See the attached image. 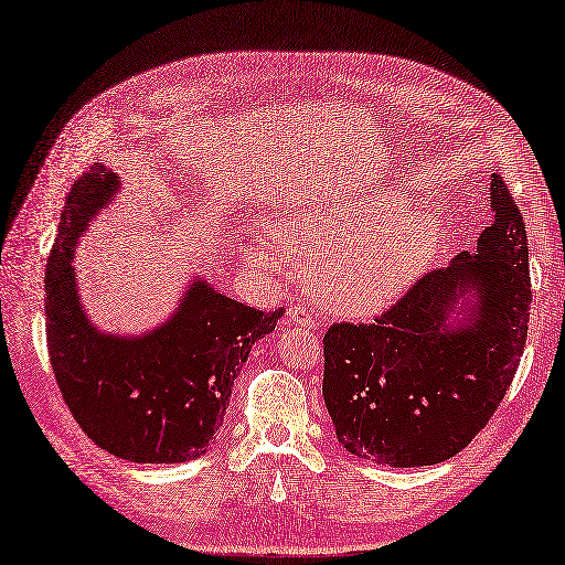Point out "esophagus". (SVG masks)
<instances>
[{"label": "esophagus", "mask_w": 565, "mask_h": 565, "mask_svg": "<svg viewBox=\"0 0 565 565\" xmlns=\"http://www.w3.org/2000/svg\"><path fill=\"white\" fill-rule=\"evenodd\" d=\"M286 323H288V326H302V329H315L317 319H315L312 312H309L307 307H302V305H290V307L286 309Z\"/></svg>", "instance_id": "1"}]
</instances>
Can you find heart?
Wrapping results in <instances>:
<instances>
[{"instance_id":"heart-1","label":"heart","mask_w":565,"mask_h":565,"mask_svg":"<svg viewBox=\"0 0 565 565\" xmlns=\"http://www.w3.org/2000/svg\"><path fill=\"white\" fill-rule=\"evenodd\" d=\"M275 242L302 260H315L312 288L333 312H377L423 275L441 239V225L415 211L398 190H375L340 202L307 199L269 225ZM250 258L269 265L265 250Z\"/></svg>"}]
</instances>
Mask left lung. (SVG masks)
<instances>
[{"label":"left lung","mask_w":565,"mask_h":565,"mask_svg":"<svg viewBox=\"0 0 565 565\" xmlns=\"http://www.w3.org/2000/svg\"><path fill=\"white\" fill-rule=\"evenodd\" d=\"M490 209L475 253L417 279L373 323L326 331L323 402L350 455L390 467L444 462L498 411L533 298L525 223L498 173Z\"/></svg>","instance_id":"8db88e82"}]
</instances>
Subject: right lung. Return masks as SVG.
Masks as SVG:
<instances>
[{"instance_id":"1","label":"right lung","mask_w":565,"mask_h":565,"mask_svg":"<svg viewBox=\"0 0 565 565\" xmlns=\"http://www.w3.org/2000/svg\"><path fill=\"white\" fill-rule=\"evenodd\" d=\"M117 190L119 175L94 163L65 196L44 279L49 359L72 417L96 446L131 462H188L215 441L236 375L284 307L260 312L194 279L159 329L98 331L79 302L72 248Z\"/></svg>"}]
</instances>
